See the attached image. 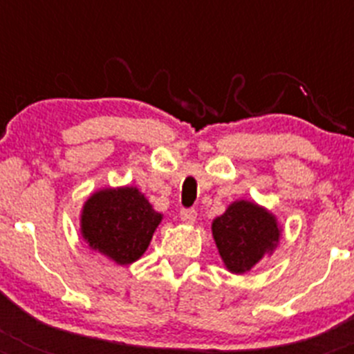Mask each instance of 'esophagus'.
Instances as JSON below:
<instances>
[{"mask_svg": "<svg viewBox=\"0 0 354 354\" xmlns=\"http://www.w3.org/2000/svg\"><path fill=\"white\" fill-rule=\"evenodd\" d=\"M180 219L183 221L185 224H194L197 221V210L195 209H181Z\"/></svg>", "mask_w": 354, "mask_h": 354, "instance_id": "34e87169", "label": "esophagus"}]
</instances>
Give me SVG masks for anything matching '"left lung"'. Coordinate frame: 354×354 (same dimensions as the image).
Instances as JSON below:
<instances>
[{
    "instance_id": "8db88e82",
    "label": "left lung",
    "mask_w": 354,
    "mask_h": 354,
    "mask_svg": "<svg viewBox=\"0 0 354 354\" xmlns=\"http://www.w3.org/2000/svg\"><path fill=\"white\" fill-rule=\"evenodd\" d=\"M212 236L224 266L245 274L274 252L281 238L276 216L248 200H236L212 223Z\"/></svg>"
}]
</instances>
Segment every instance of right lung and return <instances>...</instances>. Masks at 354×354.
Returning <instances> with one entry per match:
<instances>
[{"label":"right lung","mask_w":354,"mask_h":354,"mask_svg":"<svg viewBox=\"0 0 354 354\" xmlns=\"http://www.w3.org/2000/svg\"><path fill=\"white\" fill-rule=\"evenodd\" d=\"M160 221L162 216L135 187L104 188L84 203L80 231L92 250L128 266L144 255Z\"/></svg>","instance_id":"obj_1"}]
</instances>
